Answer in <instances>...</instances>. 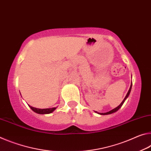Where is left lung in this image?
<instances>
[{"instance_id": "obj_1", "label": "left lung", "mask_w": 151, "mask_h": 151, "mask_svg": "<svg viewBox=\"0 0 151 151\" xmlns=\"http://www.w3.org/2000/svg\"><path fill=\"white\" fill-rule=\"evenodd\" d=\"M132 83H131V85H130V88H129V90H128V93H127V96H125V98H124V100H123V101L122 102H121V104H120L118 106H117L116 108H114V109H112V110H110V111H109V112H104V113H99V112H96V111H95V112L96 113H98V114H100V115H108V114H112V113H114V112H117V111L120 109V108L122 107V106L123 105V104H124V102H125V100H127V99L128 98V96H129V95H130V92H131V89H132Z\"/></svg>"}]
</instances>
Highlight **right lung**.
Instances as JSON below:
<instances>
[{
  "mask_svg": "<svg viewBox=\"0 0 151 151\" xmlns=\"http://www.w3.org/2000/svg\"><path fill=\"white\" fill-rule=\"evenodd\" d=\"M29 107L31 108V109L33 111V112L39 114H50L52 113L54 110H55L57 107L55 108H44V109H40V108H36L32 106H29Z\"/></svg>",
  "mask_w": 151,
  "mask_h": 151,
  "instance_id": "add662e5",
  "label": "right lung"
}]
</instances>
